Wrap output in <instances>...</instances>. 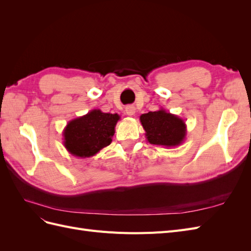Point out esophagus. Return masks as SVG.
<instances>
[{"label": "esophagus", "mask_w": 251, "mask_h": 251, "mask_svg": "<svg viewBox=\"0 0 251 251\" xmlns=\"http://www.w3.org/2000/svg\"><path fill=\"white\" fill-rule=\"evenodd\" d=\"M135 112H136V110H135V107H133V105H127V107L126 108V115H128V116H133Z\"/></svg>", "instance_id": "1"}]
</instances>
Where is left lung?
<instances>
[{"label":"left lung","mask_w":251,"mask_h":251,"mask_svg":"<svg viewBox=\"0 0 251 251\" xmlns=\"http://www.w3.org/2000/svg\"><path fill=\"white\" fill-rule=\"evenodd\" d=\"M140 123L146 131L147 140L154 146L174 148L180 146L185 139L184 120L163 108L142 114Z\"/></svg>","instance_id":"left-lung-1"}]
</instances>
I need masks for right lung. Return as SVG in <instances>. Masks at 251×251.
I'll return each instance as SVG.
<instances>
[{
    "instance_id": "add662e5",
    "label": "right lung",
    "mask_w": 251,
    "mask_h": 251,
    "mask_svg": "<svg viewBox=\"0 0 251 251\" xmlns=\"http://www.w3.org/2000/svg\"><path fill=\"white\" fill-rule=\"evenodd\" d=\"M119 119L117 113H103L100 109L72 119L64 128V146L75 157H92L112 142Z\"/></svg>"
}]
</instances>
